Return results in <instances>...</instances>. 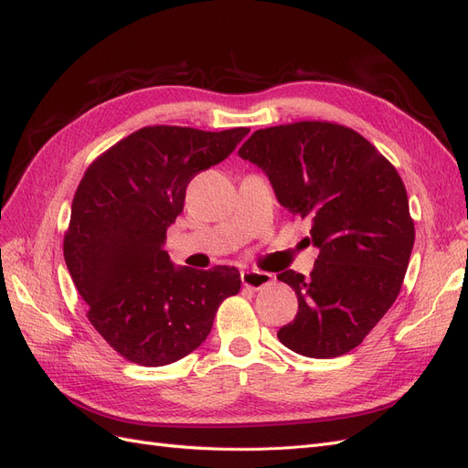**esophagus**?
Wrapping results in <instances>:
<instances>
[{"label":"esophagus","mask_w":468,"mask_h":468,"mask_svg":"<svg viewBox=\"0 0 468 468\" xmlns=\"http://www.w3.org/2000/svg\"><path fill=\"white\" fill-rule=\"evenodd\" d=\"M271 281L273 277L265 271H242V285L251 291H260L267 287Z\"/></svg>","instance_id":"1"}]
</instances>
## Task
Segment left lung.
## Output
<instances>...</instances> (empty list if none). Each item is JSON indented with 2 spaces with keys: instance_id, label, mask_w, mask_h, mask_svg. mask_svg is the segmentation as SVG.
Returning a JSON list of instances; mask_svg holds the SVG:
<instances>
[{
  "instance_id": "obj_1",
  "label": "left lung",
  "mask_w": 468,
  "mask_h": 468,
  "mask_svg": "<svg viewBox=\"0 0 468 468\" xmlns=\"http://www.w3.org/2000/svg\"><path fill=\"white\" fill-rule=\"evenodd\" d=\"M239 158L267 174L277 201L308 218L320 253L313 273L277 275L299 299L279 342L314 359L357 347L402 289L414 220L396 167L344 124L299 121L253 133Z\"/></svg>"
}]
</instances>
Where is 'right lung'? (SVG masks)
<instances>
[{"mask_svg": "<svg viewBox=\"0 0 468 468\" xmlns=\"http://www.w3.org/2000/svg\"><path fill=\"white\" fill-rule=\"evenodd\" d=\"M250 129L207 133L144 126L86 169L64 236V260L88 320L126 361L169 365L210 334L220 303L236 294V267H174L165 232L189 181L229 158Z\"/></svg>", "mask_w": 468, "mask_h": 468, "instance_id": "add662e5", "label": "right lung"}]
</instances>
